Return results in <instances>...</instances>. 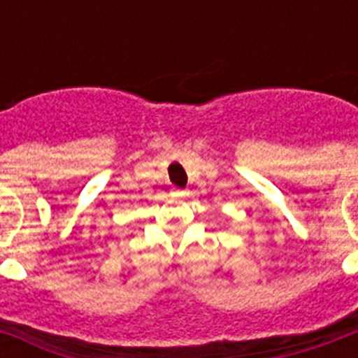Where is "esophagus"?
<instances>
[{
	"label": "esophagus",
	"instance_id": "1",
	"mask_svg": "<svg viewBox=\"0 0 358 358\" xmlns=\"http://www.w3.org/2000/svg\"><path fill=\"white\" fill-rule=\"evenodd\" d=\"M174 195L180 196V199H184V196H187V191H185V189H174Z\"/></svg>",
	"mask_w": 358,
	"mask_h": 358
}]
</instances>
